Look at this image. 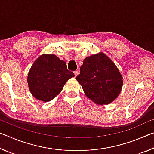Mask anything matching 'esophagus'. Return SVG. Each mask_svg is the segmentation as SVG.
<instances>
[{
	"label": "esophagus",
	"mask_w": 154,
	"mask_h": 154,
	"mask_svg": "<svg viewBox=\"0 0 154 154\" xmlns=\"http://www.w3.org/2000/svg\"><path fill=\"white\" fill-rule=\"evenodd\" d=\"M74 74H75V76L77 77V75H79V71H75L74 72Z\"/></svg>",
	"instance_id": "esophagus-1"
}]
</instances>
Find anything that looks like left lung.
Returning <instances> with one entry per match:
<instances>
[{
    "label": "left lung",
    "mask_w": 154,
    "mask_h": 154,
    "mask_svg": "<svg viewBox=\"0 0 154 154\" xmlns=\"http://www.w3.org/2000/svg\"><path fill=\"white\" fill-rule=\"evenodd\" d=\"M76 79L85 96L100 105L113 102L123 86V77L118 67L103 52L83 60Z\"/></svg>",
    "instance_id": "obj_1"
}]
</instances>
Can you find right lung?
Returning <instances> with one entry per match:
<instances>
[{"instance_id": "obj_1", "label": "right lung", "mask_w": 154, "mask_h": 154, "mask_svg": "<svg viewBox=\"0 0 154 154\" xmlns=\"http://www.w3.org/2000/svg\"><path fill=\"white\" fill-rule=\"evenodd\" d=\"M75 76L66 62L54 54H44L34 62L28 74L30 93L35 98L49 102L58 96L68 80Z\"/></svg>"}]
</instances>
